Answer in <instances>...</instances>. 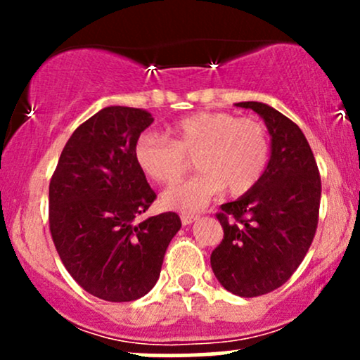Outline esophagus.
Returning a JSON list of instances; mask_svg holds the SVG:
<instances>
[{"label":"esophagus","mask_w":360,"mask_h":360,"mask_svg":"<svg viewBox=\"0 0 360 360\" xmlns=\"http://www.w3.org/2000/svg\"><path fill=\"white\" fill-rule=\"evenodd\" d=\"M196 220H198V214H191V213L181 214V221H183V225H191V223Z\"/></svg>","instance_id":"obj_1"}]
</instances>
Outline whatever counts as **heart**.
I'll list each match as a JSON object with an SVG mask.
<instances>
[{
	"label": "heart",
	"instance_id": "b5f03b06",
	"mask_svg": "<svg viewBox=\"0 0 360 360\" xmlns=\"http://www.w3.org/2000/svg\"><path fill=\"white\" fill-rule=\"evenodd\" d=\"M166 135H140L134 155L140 171L166 188L183 181L194 159L200 174L162 196V205L171 210L198 212L223 188L242 196L259 184L269 164V134L257 118L196 111L171 123Z\"/></svg>",
	"mask_w": 360,
	"mask_h": 360
}]
</instances>
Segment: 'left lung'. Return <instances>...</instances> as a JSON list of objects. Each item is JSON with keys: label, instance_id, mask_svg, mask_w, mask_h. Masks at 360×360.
Masks as SVG:
<instances>
[{"label": "left lung", "instance_id": "left-lung-1", "mask_svg": "<svg viewBox=\"0 0 360 360\" xmlns=\"http://www.w3.org/2000/svg\"><path fill=\"white\" fill-rule=\"evenodd\" d=\"M266 122L271 159L259 184L237 201L220 206V245L212 269L226 291L242 298L267 295L295 274L315 238L321 179L301 128L272 106L237 103Z\"/></svg>", "mask_w": 360, "mask_h": 360}]
</instances>
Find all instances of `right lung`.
<instances>
[{
  "instance_id": "1",
  "label": "right lung",
  "mask_w": 360,
  "mask_h": 360,
  "mask_svg": "<svg viewBox=\"0 0 360 360\" xmlns=\"http://www.w3.org/2000/svg\"><path fill=\"white\" fill-rule=\"evenodd\" d=\"M152 122L140 108L98 111L74 130L49 184V226L62 264L84 291L111 303L155 286L181 229L174 212L135 223L157 198L134 155Z\"/></svg>"
}]
</instances>
